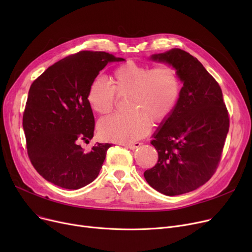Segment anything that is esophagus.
<instances>
[{"instance_id": "34e87169", "label": "esophagus", "mask_w": 252, "mask_h": 252, "mask_svg": "<svg viewBox=\"0 0 252 252\" xmlns=\"http://www.w3.org/2000/svg\"><path fill=\"white\" fill-rule=\"evenodd\" d=\"M123 145H124V146L131 149V150H135L136 148L140 147L142 144L140 142H136V143H128V144H123Z\"/></svg>"}]
</instances>
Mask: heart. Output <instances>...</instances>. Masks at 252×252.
<instances>
[{
    "mask_svg": "<svg viewBox=\"0 0 252 252\" xmlns=\"http://www.w3.org/2000/svg\"><path fill=\"white\" fill-rule=\"evenodd\" d=\"M111 86L102 78L93 79L87 91L89 107L99 115L110 113L116 97H126V114L101 119L98 134L105 140L127 144L146 137L151 122L162 124L173 115L180 101L182 81L171 65L152 66L127 61L116 66Z\"/></svg>",
    "mask_w": 252,
    "mask_h": 252,
    "instance_id": "b5f03b06",
    "label": "heart"
}]
</instances>
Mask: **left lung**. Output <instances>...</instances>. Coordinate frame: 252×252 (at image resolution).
Masks as SVG:
<instances>
[{"mask_svg": "<svg viewBox=\"0 0 252 252\" xmlns=\"http://www.w3.org/2000/svg\"><path fill=\"white\" fill-rule=\"evenodd\" d=\"M178 70L184 83L177 108L154 135L157 163L144 173L147 183L167 196L191 192L216 173L230 126L219 83L197 58L181 49L155 54Z\"/></svg>", "mask_w": 252, "mask_h": 252, "instance_id": "obj_1", "label": "left lung"}]
</instances>
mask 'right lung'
Returning a JSON list of instances; mask_svg holds the SVG:
<instances>
[{
    "label": "right lung",
    "instance_id": "right-lung-1",
    "mask_svg": "<svg viewBox=\"0 0 252 252\" xmlns=\"http://www.w3.org/2000/svg\"><path fill=\"white\" fill-rule=\"evenodd\" d=\"M106 52L81 51L48 67L31 86L22 125L30 160L45 180L76 190L94 181L112 144L85 151L79 142L94 137L95 118L86 96L108 62Z\"/></svg>",
    "mask_w": 252,
    "mask_h": 252
}]
</instances>
